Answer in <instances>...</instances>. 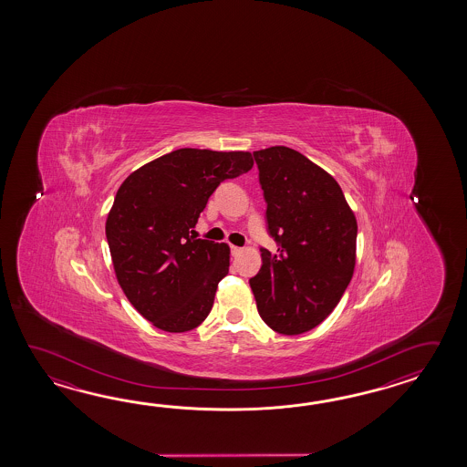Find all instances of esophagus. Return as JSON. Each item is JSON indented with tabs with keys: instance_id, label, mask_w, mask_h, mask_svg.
<instances>
[{
	"instance_id": "obj_1",
	"label": "esophagus",
	"mask_w": 467,
	"mask_h": 467,
	"mask_svg": "<svg viewBox=\"0 0 467 467\" xmlns=\"http://www.w3.org/2000/svg\"><path fill=\"white\" fill-rule=\"evenodd\" d=\"M242 250H244V248L230 245V254H232V257H237V255H240V254H242Z\"/></svg>"
}]
</instances>
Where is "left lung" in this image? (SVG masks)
<instances>
[{"label": "left lung", "mask_w": 467, "mask_h": 467, "mask_svg": "<svg viewBox=\"0 0 467 467\" xmlns=\"http://www.w3.org/2000/svg\"><path fill=\"white\" fill-rule=\"evenodd\" d=\"M254 159L277 252L260 248L262 267L248 282L268 327L298 336L344 296L356 267L358 220L336 179L302 153L270 147Z\"/></svg>", "instance_id": "1"}]
</instances>
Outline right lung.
<instances>
[{"label":"right lung","instance_id":"right-lung-1","mask_svg":"<svg viewBox=\"0 0 467 467\" xmlns=\"http://www.w3.org/2000/svg\"><path fill=\"white\" fill-rule=\"evenodd\" d=\"M254 167L248 151L180 149L130 173L105 232L119 287L155 327L187 332L213 306L230 248L193 227L220 182Z\"/></svg>","mask_w":467,"mask_h":467}]
</instances>
